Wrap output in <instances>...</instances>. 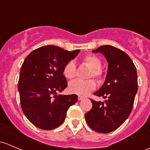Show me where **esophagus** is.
Returning <instances> with one entry per match:
<instances>
[{
    "label": "esophagus",
    "instance_id": "34e87169",
    "mask_svg": "<svg viewBox=\"0 0 150 150\" xmlns=\"http://www.w3.org/2000/svg\"><path fill=\"white\" fill-rule=\"evenodd\" d=\"M84 99V98L82 97V96H78V100H82Z\"/></svg>",
    "mask_w": 150,
    "mask_h": 150
}]
</instances>
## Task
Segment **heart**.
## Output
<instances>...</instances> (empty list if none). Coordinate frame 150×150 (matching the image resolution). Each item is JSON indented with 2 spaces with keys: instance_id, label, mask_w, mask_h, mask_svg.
Listing matches in <instances>:
<instances>
[{
  "instance_id": "1",
  "label": "heart",
  "mask_w": 150,
  "mask_h": 150,
  "mask_svg": "<svg viewBox=\"0 0 150 150\" xmlns=\"http://www.w3.org/2000/svg\"><path fill=\"white\" fill-rule=\"evenodd\" d=\"M83 62L88 67L91 68L89 74V78L94 77L96 79H100L102 76L101 61L97 56L93 54H88L84 57ZM63 75L67 79H72L76 75V65L74 61H70L64 65L63 69ZM96 87V84L93 80H75L70 82L68 86V91L71 93L77 94L78 96H86Z\"/></svg>"
}]
</instances>
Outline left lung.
<instances>
[{
	"label": "left lung",
	"mask_w": 150,
	"mask_h": 150,
	"mask_svg": "<svg viewBox=\"0 0 150 150\" xmlns=\"http://www.w3.org/2000/svg\"><path fill=\"white\" fill-rule=\"evenodd\" d=\"M93 52L102 54L108 62L105 82L94 93L107 99L105 103L91 99L93 107L85 117L93 130L106 134L119 128L129 117L137 93V73L132 59L119 49L103 45Z\"/></svg>",
	"instance_id": "left-lung-1"
}]
</instances>
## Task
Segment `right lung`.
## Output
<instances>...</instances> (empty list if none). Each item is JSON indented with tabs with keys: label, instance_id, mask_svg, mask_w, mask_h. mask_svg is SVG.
<instances>
[{
	"label": "right lung",
	"instance_id": "obj_1",
	"mask_svg": "<svg viewBox=\"0 0 150 150\" xmlns=\"http://www.w3.org/2000/svg\"><path fill=\"white\" fill-rule=\"evenodd\" d=\"M79 50L69 52L47 45L31 52L23 61L18 90L23 112L35 127L51 130L60 126L78 96L57 95L67 86L64 65L75 59Z\"/></svg>",
	"mask_w": 150,
	"mask_h": 150
}]
</instances>
